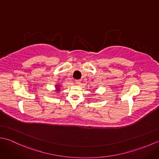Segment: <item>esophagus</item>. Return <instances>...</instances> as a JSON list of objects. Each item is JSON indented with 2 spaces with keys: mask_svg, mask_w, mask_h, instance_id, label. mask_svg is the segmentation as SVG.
<instances>
[{
  "mask_svg": "<svg viewBox=\"0 0 159 159\" xmlns=\"http://www.w3.org/2000/svg\"><path fill=\"white\" fill-rule=\"evenodd\" d=\"M75 83L77 84V85H79V84H80V83H81V81H80V80H76Z\"/></svg>",
  "mask_w": 159,
  "mask_h": 159,
  "instance_id": "esophagus-1",
  "label": "esophagus"
}]
</instances>
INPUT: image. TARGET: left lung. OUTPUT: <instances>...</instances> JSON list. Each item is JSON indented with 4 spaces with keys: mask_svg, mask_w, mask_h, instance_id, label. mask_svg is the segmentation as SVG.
<instances>
[{
    "mask_svg": "<svg viewBox=\"0 0 159 159\" xmlns=\"http://www.w3.org/2000/svg\"><path fill=\"white\" fill-rule=\"evenodd\" d=\"M93 93H94V92H93Z\"/></svg>",
    "mask_w": 159,
    "mask_h": 159,
    "instance_id": "1",
    "label": "left lung"
}]
</instances>
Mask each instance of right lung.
Returning a JSON list of instances; mask_svg holds the SVG:
<instances>
[{
	"label": "right lung",
	"instance_id": "obj_1",
	"mask_svg": "<svg viewBox=\"0 0 159 159\" xmlns=\"http://www.w3.org/2000/svg\"><path fill=\"white\" fill-rule=\"evenodd\" d=\"M55 91L57 92H59L61 91V87L59 85V84H57V85H55Z\"/></svg>",
	"mask_w": 159,
	"mask_h": 159
}]
</instances>
